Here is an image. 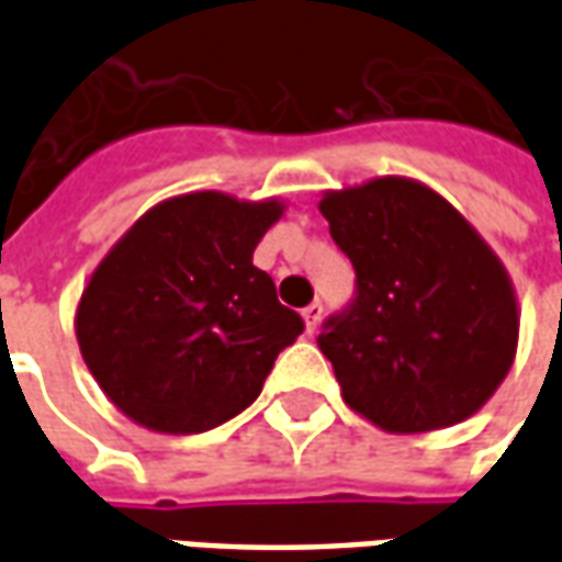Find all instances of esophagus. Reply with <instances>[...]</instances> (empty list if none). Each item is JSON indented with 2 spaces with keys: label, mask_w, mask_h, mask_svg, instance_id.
I'll return each mask as SVG.
<instances>
[{
  "label": "esophagus",
  "mask_w": 562,
  "mask_h": 562,
  "mask_svg": "<svg viewBox=\"0 0 562 562\" xmlns=\"http://www.w3.org/2000/svg\"><path fill=\"white\" fill-rule=\"evenodd\" d=\"M322 313H325V310H322V304H318V301H313L310 306H304V325L310 334H313V330L322 325Z\"/></svg>",
  "instance_id": "obj_1"
}]
</instances>
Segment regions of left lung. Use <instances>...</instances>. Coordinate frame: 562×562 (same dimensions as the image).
I'll return each mask as SVG.
<instances>
[{"instance_id":"1","label":"left lung","mask_w":562,"mask_h":562,"mask_svg":"<svg viewBox=\"0 0 562 562\" xmlns=\"http://www.w3.org/2000/svg\"><path fill=\"white\" fill-rule=\"evenodd\" d=\"M318 210L358 277L352 306L318 334L346 406L389 434L479 413L518 352V297L499 256L409 177L330 189Z\"/></svg>"}]
</instances>
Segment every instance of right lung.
Listing matches in <instances>:
<instances>
[{
  "label": "right lung",
  "mask_w": 562,
  "mask_h": 562,
  "mask_svg": "<svg viewBox=\"0 0 562 562\" xmlns=\"http://www.w3.org/2000/svg\"><path fill=\"white\" fill-rule=\"evenodd\" d=\"M280 198L216 189L149 207L92 270L75 334L120 413L156 434H204L261 394L277 355L304 330L252 265Z\"/></svg>",
  "instance_id": "right-lung-1"
}]
</instances>
